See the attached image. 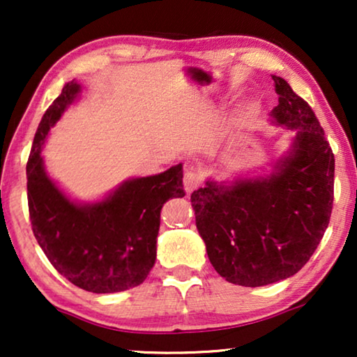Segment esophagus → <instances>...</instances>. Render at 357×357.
Masks as SVG:
<instances>
[{"label": "esophagus", "mask_w": 357, "mask_h": 357, "mask_svg": "<svg viewBox=\"0 0 357 357\" xmlns=\"http://www.w3.org/2000/svg\"><path fill=\"white\" fill-rule=\"evenodd\" d=\"M203 182V175L198 170L187 169L183 174V187L187 192H193L195 188H198Z\"/></svg>", "instance_id": "1"}]
</instances>
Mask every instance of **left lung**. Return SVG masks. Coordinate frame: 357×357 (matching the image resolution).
<instances>
[{
	"mask_svg": "<svg viewBox=\"0 0 357 357\" xmlns=\"http://www.w3.org/2000/svg\"><path fill=\"white\" fill-rule=\"evenodd\" d=\"M276 123L297 130L294 151L266 178L231 187L206 182L192 193L209 261L232 284L257 287L296 275L328 227L335 155L312 107L273 76Z\"/></svg>",
	"mask_w": 357,
	"mask_h": 357,
	"instance_id": "8db88e82",
	"label": "left lung"
}]
</instances>
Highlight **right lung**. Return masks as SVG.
<instances>
[{"mask_svg":"<svg viewBox=\"0 0 357 357\" xmlns=\"http://www.w3.org/2000/svg\"><path fill=\"white\" fill-rule=\"evenodd\" d=\"M79 86L66 82L42 116L27 160L32 232L55 270L81 289L109 294L138 286L155 261L160 209L185 197L182 164L153 177L133 178L105 202L77 206L43 172L42 144Z\"/></svg>","mask_w":357,"mask_h":357,"instance_id":"right-lung-1","label":"right lung"}]
</instances>
